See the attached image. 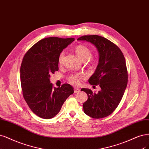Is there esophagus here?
Instances as JSON below:
<instances>
[{"mask_svg":"<svg viewBox=\"0 0 149 149\" xmlns=\"http://www.w3.org/2000/svg\"><path fill=\"white\" fill-rule=\"evenodd\" d=\"M74 91L75 93H78V92H79L80 91V89H78V88H74Z\"/></svg>","mask_w":149,"mask_h":149,"instance_id":"34e87169","label":"esophagus"}]
</instances>
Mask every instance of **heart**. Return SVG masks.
Returning a JSON list of instances; mask_svg holds the SVG:
<instances>
[{
    "label": "heart",
    "mask_w": 149,
    "mask_h": 149,
    "mask_svg": "<svg viewBox=\"0 0 149 149\" xmlns=\"http://www.w3.org/2000/svg\"><path fill=\"white\" fill-rule=\"evenodd\" d=\"M74 50L77 56L82 61H86L89 59L88 65L90 68H93L97 65V60L96 59L91 58L92 56V51L88 46L83 44H79L76 46ZM63 57L64 52H61L59 54L58 57V63L60 65L62 64ZM85 78L86 75L84 73H74L71 74L68 76V81L71 84L74 86H78L81 84V81L84 79Z\"/></svg>",
    "instance_id": "heart-1"
}]
</instances>
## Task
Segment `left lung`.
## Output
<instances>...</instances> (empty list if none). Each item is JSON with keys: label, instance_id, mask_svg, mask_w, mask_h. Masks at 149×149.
Here are the masks:
<instances>
[{"label": "left lung", "instance_id": "obj_1", "mask_svg": "<svg viewBox=\"0 0 149 149\" xmlns=\"http://www.w3.org/2000/svg\"><path fill=\"white\" fill-rule=\"evenodd\" d=\"M77 40L90 42L99 53V64L89 83L99 85L101 90L95 93L89 89H81L88 96L83 104L84 112L93 118H105L116 109L126 88L128 74L125 57L116 44L100 36H83Z\"/></svg>", "mask_w": 149, "mask_h": 149}]
</instances>
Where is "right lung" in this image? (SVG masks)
I'll return each mask as SVG.
<instances>
[{
	"instance_id": "add662e5",
	"label": "right lung",
	"mask_w": 149,
	"mask_h": 149,
	"mask_svg": "<svg viewBox=\"0 0 149 149\" xmlns=\"http://www.w3.org/2000/svg\"><path fill=\"white\" fill-rule=\"evenodd\" d=\"M74 38L50 37L41 39L25 54L20 67V81L24 99L34 114L44 119L58 113L66 99L74 93L69 84L54 88L51 74L58 70V57Z\"/></svg>"
}]
</instances>
